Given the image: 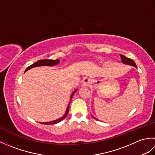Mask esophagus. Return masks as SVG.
Wrapping results in <instances>:
<instances>
[{"instance_id": "obj_1", "label": "esophagus", "mask_w": 155, "mask_h": 155, "mask_svg": "<svg viewBox=\"0 0 155 155\" xmlns=\"http://www.w3.org/2000/svg\"><path fill=\"white\" fill-rule=\"evenodd\" d=\"M83 84L84 86H89V85L91 84V81L90 78H84V80L83 81Z\"/></svg>"}]
</instances>
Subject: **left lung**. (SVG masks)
Instances as JSON below:
<instances>
[{"instance_id": "left-lung-1", "label": "left lung", "mask_w": 155, "mask_h": 155, "mask_svg": "<svg viewBox=\"0 0 155 155\" xmlns=\"http://www.w3.org/2000/svg\"><path fill=\"white\" fill-rule=\"evenodd\" d=\"M120 58H121V61L123 62V63L124 64H129L131 66H133V67H137L135 62H134L132 59H130L129 58H127L125 57V56L123 55V54H120ZM98 120V119H97Z\"/></svg>"}]
</instances>
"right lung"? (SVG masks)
I'll return each mask as SVG.
<instances>
[{
	"label": "right lung",
	"instance_id": "obj_1",
	"mask_svg": "<svg viewBox=\"0 0 155 155\" xmlns=\"http://www.w3.org/2000/svg\"><path fill=\"white\" fill-rule=\"evenodd\" d=\"M59 61L58 59H57V60H50V59H44V60H40L37 61V62H35V63L32 64V65L29 66V67L26 69V71H27L28 70H29V69H31L32 68H34V67H41V66H54V65H57L58 64L59 62ZM76 91H77V90H75L73 93H72V95L71 96V98H72V97H73L74 94L76 93ZM69 106H70V103H69L68 105V107L67 108V110H66V113L64 114V115L63 117H62V118H58V119H57V120H54L53 121H51V122H45V123H41V124H57L58 123H59V122H61V120H62L64 119V118H65V117H67V115L69 111Z\"/></svg>",
	"mask_w": 155,
	"mask_h": 155
}]
</instances>
